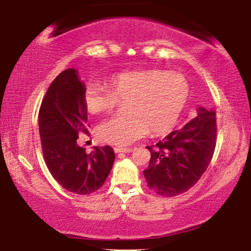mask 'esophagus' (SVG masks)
<instances>
[{
	"label": "esophagus",
	"instance_id": "esophagus-1",
	"mask_svg": "<svg viewBox=\"0 0 251 251\" xmlns=\"http://www.w3.org/2000/svg\"><path fill=\"white\" fill-rule=\"evenodd\" d=\"M116 153H130L131 152V149H123V148H115L114 149Z\"/></svg>",
	"mask_w": 251,
	"mask_h": 251
}]
</instances>
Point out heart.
<instances>
[{"label":"heart","instance_id":"heart-1","mask_svg":"<svg viewBox=\"0 0 251 251\" xmlns=\"http://www.w3.org/2000/svg\"><path fill=\"white\" fill-rule=\"evenodd\" d=\"M107 88L89 83L83 92V106L92 115L108 113L117 100H126L128 115L115 116L98 128L104 143L128 147L148 132L163 135L175 126L187 102L190 87L180 73L158 70L128 71L114 74Z\"/></svg>","mask_w":251,"mask_h":251}]
</instances>
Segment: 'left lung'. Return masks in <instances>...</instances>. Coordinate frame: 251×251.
Segmentation results:
<instances>
[{
	"mask_svg": "<svg viewBox=\"0 0 251 251\" xmlns=\"http://www.w3.org/2000/svg\"><path fill=\"white\" fill-rule=\"evenodd\" d=\"M198 115L150 150L143 175L148 186L159 196L175 197L197 184L211 163L216 143L214 111L197 108Z\"/></svg>",
	"mask_w": 251,
	"mask_h": 251,
	"instance_id": "1",
	"label": "left lung"
}]
</instances>
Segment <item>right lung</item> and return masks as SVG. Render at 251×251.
Listing matches in <instances>:
<instances>
[{"instance_id":"obj_1","label":"right lung","mask_w":251,"mask_h":251,"mask_svg":"<svg viewBox=\"0 0 251 251\" xmlns=\"http://www.w3.org/2000/svg\"><path fill=\"white\" fill-rule=\"evenodd\" d=\"M86 86L74 69L53 80L42 102L38 116L44 159L52 177L65 190L91 194L104 184L113 168V148L94 147L91 153L78 144L79 132L88 134L87 110L83 106Z\"/></svg>"}]
</instances>
